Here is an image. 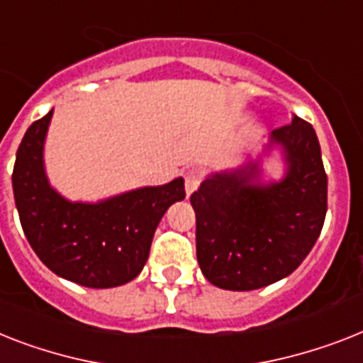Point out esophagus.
I'll list each match as a JSON object with an SVG mask.
<instances>
[{
  "label": "esophagus",
  "mask_w": 363,
  "mask_h": 363,
  "mask_svg": "<svg viewBox=\"0 0 363 363\" xmlns=\"http://www.w3.org/2000/svg\"><path fill=\"white\" fill-rule=\"evenodd\" d=\"M200 179H202V176H200V170L191 169L185 172V193H187V196H191V194H193L194 191L199 189Z\"/></svg>",
  "instance_id": "34e87169"
}]
</instances>
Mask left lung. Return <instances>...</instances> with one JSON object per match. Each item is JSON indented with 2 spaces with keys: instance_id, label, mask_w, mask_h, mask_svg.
Masks as SVG:
<instances>
[{
  "instance_id": "obj_1",
  "label": "left lung",
  "mask_w": 363,
  "mask_h": 363,
  "mask_svg": "<svg viewBox=\"0 0 363 363\" xmlns=\"http://www.w3.org/2000/svg\"><path fill=\"white\" fill-rule=\"evenodd\" d=\"M280 148L286 174L262 182V157L213 172L191 194L196 257L209 282L252 291L289 277L315 245L326 215V174L311 124L293 116L271 131L265 154Z\"/></svg>"
}]
</instances>
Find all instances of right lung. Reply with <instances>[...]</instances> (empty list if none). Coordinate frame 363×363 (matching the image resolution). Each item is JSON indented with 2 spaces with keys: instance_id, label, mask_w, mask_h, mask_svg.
Wrapping results in <instances>:
<instances>
[{
  "instance_id": "add662e5",
  "label": "right lung",
  "mask_w": 363,
  "mask_h": 363,
  "mask_svg": "<svg viewBox=\"0 0 363 363\" xmlns=\"http://www.w3.org/2000/svg\"><path fill=\"white\" fill-rule=\"evenodd\" d=\"M52 115L29 125L16 152L14 202L27 241L65 280L94 289L131 282L145 267L164 211L185 199L184 178L100 202H72L50 185L44 169Z\"/></svg>"
}]
</instances>
